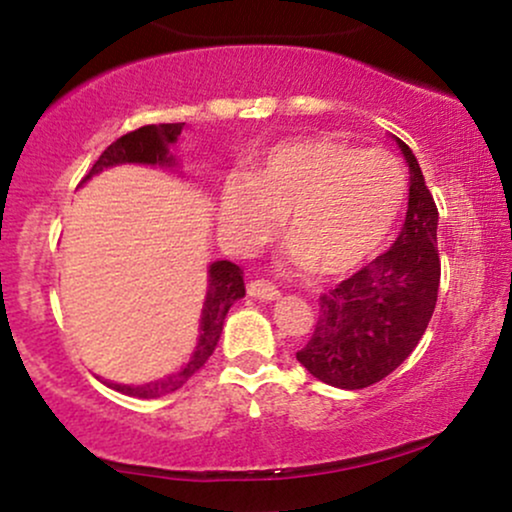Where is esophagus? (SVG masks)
<instances>
[{
	"instance_id": "34e87169",
	"label": "esophagus",
	"mask_w": 512,
	"mask_h": 512,
	"mask_svg": "<svg viewBox=\"0 0 512 512\" xmlns=\"http://www.w3.org/2000/svg\"><path fill=\"white\" fill-rule=\"evenodd\" d=\"M248 293L252 298H260V301H274L279 296V289L274 284H269V281L255 279L248 284Z\"/></svg>"
}]
</instances>
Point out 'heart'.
<instances>
[{"label": "heart", "instance_id": "heart-1", "mask_svg": "<svg viewBox=\"0 0 512 512\" xmlns=\"http://www.w3.org/2000/svg\"><path fill=\"white\" fill-rule=\"evenodd\" d=\"M407 199L402 163L390 151L344 139L276 144L248 178L223 185L221 226L240 250L267 243L284 219L289 262L334 276L361 267L385 245Z\"/></svg>", "mask_w": 512, "mask_h": 512}]
</instances>
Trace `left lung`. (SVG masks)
Returning a JSON list of instances; mask_svg holds the SVG:
<instances>
[{
  "instance_id": "left-lung-1",
  "label": "left lung",
  "mask_w": 512,
  "mask_h": 512,
  "mask_svg": "<svg viewBox=\"0 0 512 512\" xmlns=\"http://www.w3.org/2000/svg\"><path fill=\"white\" fill-rule=\"evenodd\" d=\"M409 163V209L390 250L320 296V315L296 358L322 383L363 390L407 361L424 337L438 301V209L419 161Z\"/></svg>"
}]
</instances>
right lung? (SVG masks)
<instances>
[{
  "instance_id": "right-lung-1",
  "label": "right lung",
  "mask_w": 512,
  "mask_h": 512,
  "mask_svg": "<svg viewBox=\"0 0 512 512\" xmlns=\"http://www.w3.org/2000/svg\"><path fill=\"white\" fill-rule=\"evenodd\" d=\"M182 127L185 122H173V125H146L134 129V132L122 134L117 142H113L108 149L103 151L101 158L93 163V168L88 170V175L81 182H86L91 175L101 173V170L110 166H120V163H149V166H173L175 158L168 154V146L178 142ZM245 296V284H243V272H240L238 264L221 260L214 262L209 267V289H207V301L202 308V322H199V342L195 354L190 356V361L182 366L178 373L168 375V378L156 380L149 385H115L108 383V387L122 392V395L139 397V399H154L175 392L182 387L192 375L197 373L204 363L209 361V356L214 354L216 342H219L223 320H226L228 308Z\"/></svg>"
}]
</instances>
